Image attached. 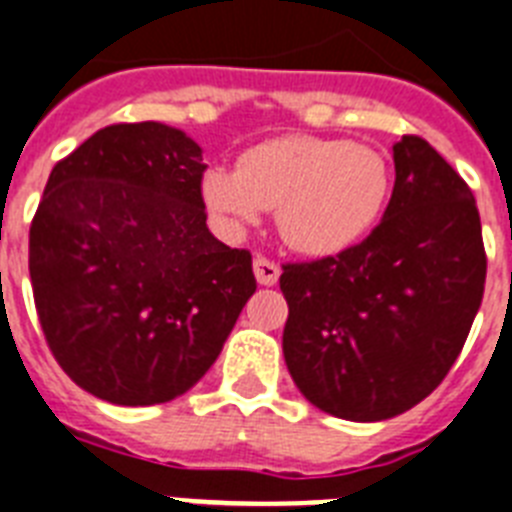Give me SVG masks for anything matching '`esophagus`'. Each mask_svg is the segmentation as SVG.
Instances as JSON below:
<instances>
[{
	"mask_svg": "<svg viewBox=\"0 0 512 512\" xmlns=\"http://www.w3.org/2000/svg\"><path fill=\"white\" fill-rule=\"evenodd\" d=\"M253 274H256L259 285L269 287L280 280V266L266 259V256H256V259H253Z\"/></svg>",
	"mask_w": 512,
	"mask_h": 512,
	"instance_id": "34e87169",
	"label": "esophagus"
}]
</instances>
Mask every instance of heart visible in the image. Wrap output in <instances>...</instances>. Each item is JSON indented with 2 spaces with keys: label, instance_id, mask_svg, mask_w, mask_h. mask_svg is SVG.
<instances>
[{
  "label": "heart",
  "instance_id": "heart-1",
  "mask_svg": "<svg viewBox=\"0 0 512 512\" xmlns=\"http://www.w3.org/2000/svg\"><path fill=\"white\" fill-rule=\"evenodd\" d=\"M390 185L387 159L363 143L280 135L243 151L238 170L209 167L201 198L230 235L274 209L280 238L293 251L335 256L374 230Z\"/></svg>",
  "mask_w": 512,
  "mask_h": 512
}]
</instances>
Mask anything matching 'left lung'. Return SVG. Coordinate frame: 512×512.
Masks as SVG:
<instances>
[{"label": "left lung", "mask_w": 512, "mask_h": 512, "mask_svg": "<svg viewBox=\"0 0 512 512\" xmlns=\"http://www.w3.org/2000/svg\"><path fill=\"white\" fill-rule=\"evenodd\" d=\"M392 159L395 188L369 238L280 277L287 371L308 403L348 421H384L437 390L487 280L466 180L418 135H403Z\"/></svg>", "instance_id": "1"}]
</instances>
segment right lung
I'll return each instance as SVG.
<instances>
[{
    "instance_id": "obj_1",
    "label": "right lung",
    "mask_w": 512,
    "mask_h": 512,
    "mask_svg": "<svg viewBox=\"0 0 512 512\" xmlns=\"http://www.w3.org/2000/svg\"><path fill=\"white\" fill-rule=\"evenodd\" d=\"M201 146L162 122L96 130L54 164L31 222L33 301L67 377L114 405L188 392L256 290L206 227Z\"/></svg>"
}]
</instances>
